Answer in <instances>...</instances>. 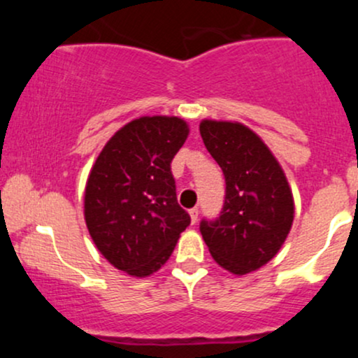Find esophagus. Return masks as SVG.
Listing matches in <instances>:
<instances>
[{
  "instance_id": "1",
  "label": "esophagus",
  "mask_w": 358,
  "mask_h": 358,
  "mask_svg": "<svg viewBox=\"0 0 358 358\" xmlns=\"http://www.w3.org/2000/svg\"><path fill=\"white\" fill-rule=\"evenodd\" d=\"M190 219H192L193 224H195V222L199 220V208H196V207L190 208Z\"/></svg>"
}]
</instances>
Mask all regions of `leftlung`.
<instances>
[{
  "mask_svg": "<svg viewBox=\"0 0 358 358\" xmlns=\"http://www.w3.org/2000/svg\"><path fill=\"white\" fill-rule=\"evenodd\" d=\"M200 136L225 178L219 217L202 219L200 232L222 268L248 274L269 262L286 241L293 193L269 148L249 127L205 119Z\"/></svg>",
  "mask_w": 358,
  "mask_h": 358,
  "instance_id": "1",
  "label": "left lung"
}]
</instances>
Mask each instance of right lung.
<instances>
[{"instance_id":"add662e5","label":"right lung","mask_w":358,"mask_h":358,"mask_svg":"<svg viewBox=\"0 0 358 358\" xmlns=\"http://www.w3.org/2000/svg\"><path fill=\"white\" fill-rule=\"evenodd\" d=\"M187 136L183 119H134L109 139L90 171L84 200L89 234L102 256L131 276L162 268L190 225L171 173Z\"/></svg>"}]
</instances>
